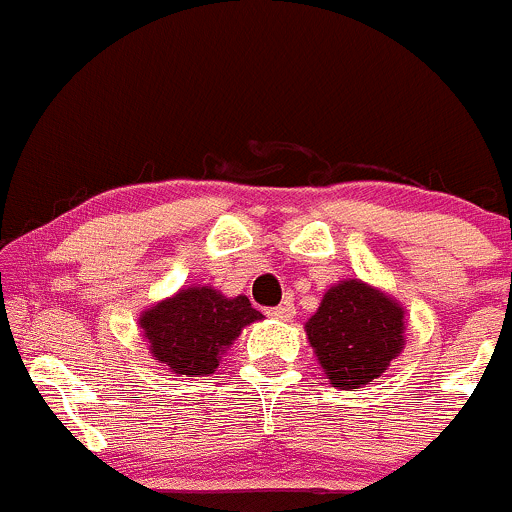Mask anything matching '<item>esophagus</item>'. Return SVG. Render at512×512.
Returning <instances> with one entry per match:
<instances>
[{"mask_svg": "<svg viewBox=\"0 0 512 512\" xmlns=\"http://www.w3.org/2000/svg\"><path fill=\"white\" fill-rule=\"evenodd\" d=\"M294 314H297V309H294V304H289V301H284V304L274 306V309L267 311V316H272V319L277 321H292Z\"/></svg>", "mask_w": 512, "mask_h": 512, "instance_id": "obj_1", "label": "esophagus"}]
</instances>
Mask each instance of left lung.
I'll return each mask as SVG.
<instances>
[{
  "mask_svg": "<svg viewBox=\"0 0 512 512\" xmlns=\"http://www.w3.org/2000/svg\"><path fill=\"white\" fill-rule=\"evenodd\" d=\"M326 380L358 390L390 368L405 348V306L360 279L333 284L304 324Z\"/></svg>",
  "mask_w": 512,
  "mask_h": 512,
  "instance_id": "obj_1",
  "label": "left lung"
}]
</instances>
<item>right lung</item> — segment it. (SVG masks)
I'll return each mask as SVG.
<instances>
[{"label": "right lung", "instance_id": "right-lung-1", "mask_svg": "<svg viewBox=\"0 0 512 512\" xmlns=\"http://www.w3.org/2000/svg\"><path fill=\"white\" fill-rule=\"evenodd\" d=\"M265 319L247 297H225L206 284H191L174 297L157 301L139 314L149 353L169 373L201 378L218 368L242 328Z\"/></svg>", "mask_w": 512, "mask_h": 512}]
</instances>
